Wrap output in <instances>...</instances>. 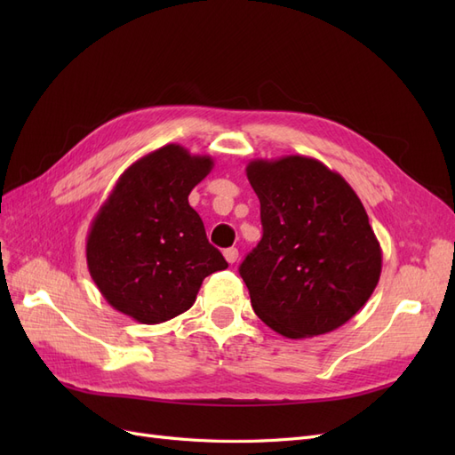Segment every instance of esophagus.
Instances as JSON below:
<instances>
[{"label": "esophagus", "mask_w": 455, "mask_h": 455, "mask_svg": "<svg viewBox=\"0 0 455 455\" xmlns=\"http://www.w3.org/2000/svg\"><path fill=\"white\" fill-rule=\"evenodd\" d=\"M224 256H226V259L229 261V264H235V261L239 259V251L233 249V246H231V249L224 251Z\"/></svg>", "instance_id": "1"}]
</instances>
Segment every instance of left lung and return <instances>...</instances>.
I'll return each mask as SVG.
<instances>
[{
  "label": "left lung",
  "mask_w": 455,
  "mask_h": 455,
  "mask_svg": "<svg viewBox=\"0 0 455 455\" xmlns=\"http://www.w3.org/2000/svg\"><path fill=\"white\" fill-rule=\"evenodd\" d=\"M246 176L264 228L239 267L254 313L291 339L346 324L381 275V249L359 196L304 156L254 159Z\"/></svg>",
  "instance_id": "8db88e82"
}]
</instances>
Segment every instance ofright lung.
Listing matches in <instances>:
<instances>
[{
	"mask_svg": "<svg viewBox=\"0 0 455 455\" xmlns=\"http://www.w3.org/2000/svg\"><path fill=\"white\" fill-rule=\"evenodd\" d=\"M214 167L167 144L119 176L87 235V267L106 301L142 324L188 311L203 279L228 267L188 196Z\"/></svg>",
	"mask_w": 455,
	"mask_h": 455,
	"instance_id": "add662e5",
	"label": "right lung"
}]
</instances>
